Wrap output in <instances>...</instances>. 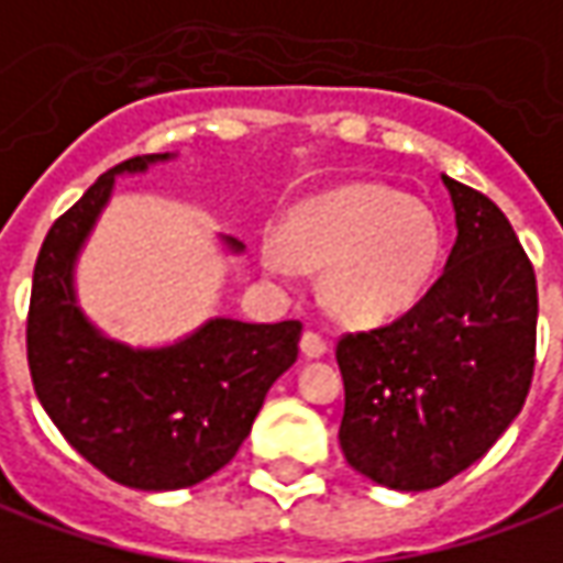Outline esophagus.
Returning a JSON list of instances; mask_svg holds the SVG:
<instances>
[{
  "mask_svg": "<svg viewBox=\"0 0 563 563\" xmlns=\"http://www.w3.org/2000/svg\"><path fill=\"white\" fill-rule=\"evenodd\" d=\"M327 351H330V347H327V342H323V339H320L317 332H305V335H301V354H305L308 361H317V357H323Z\"/></svg>",
  "mask_w": 563,
  "mask_h": 563,
  "instance_id": "1",
  "label": "esophagus"
}]
</instances>
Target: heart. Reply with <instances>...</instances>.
I'll return each instance as SVG.
<instances>
[{
	"label": "heart",
	"instance_id": "heart-1",
	"mask_svg": "<svg viewBox=\"0 0 563 563\" xmlns=\"http://www.w3.org/2000/svg\"><path fill=\"white\" fill-rule=\"evenodd\" d=\"M258 262L277 283H292L301 267H327L330 311L376 327L412 311L431 289L443 231L426 202L385 185H347L296 206L283 240H265Z\"/></svg>",
	"mask_w": 563,
	"mask_h": 563
}]
</instances>
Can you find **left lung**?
Segmentation results:
<instances>
[{
	"label": "left lung",
	"mask_w": 563,
	"mask_h": 563,
	"mask_svg": "<svg viewBox=\"0 0 563 563\" xmlns=\"http://www.w3.org/2000/svg\"><path fill=\"white\" fill-rule=\"evenodd\" d=\"M443 178L456 243L438 283L388 327L345 335L339 443L378 487L419 493L465 472L521 412L537 354V277L499 206Z\"/></svg>",
	"instance_id": "obj_1"
}]
</instances>
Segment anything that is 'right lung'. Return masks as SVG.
<instances>
[{
    "label": "right lung",
    "instance_id": "add662e5",
    "mask_svg": "<svg viewBox=\"0 0 563 563\" xmlns=\"http://www.w3.org/2000/svg\"><path fill=\"white\" fill-rule=\"evenodd\" d=\"M175 153L125 159L52 224L42 243L26 361L42 410L79 456L122 487L185 490L224 468L296 363L301 323L209 317L185 339L135 347L95 327L76 296V262L113 197L117 178L144 175ZM231 255L243 243L221 236Z\"/></svg>",
    "mask_w": 563,
    "mask_h": 563
}]
</instances>
